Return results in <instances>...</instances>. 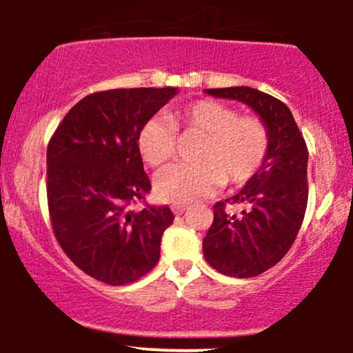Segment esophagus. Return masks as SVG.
<instances>
[{
	"instance_id": "1",
	"label": "esophagus",
	"mask_w": 353,
	"mask_h": 353,
	"mask_svg": "<svg viewBox=\"0 0 353 353\" xmlns=\"http://www.w3.org/2000/svg\"><path fill=\"white\" fill-rule=\"evenodd\" d=\"M186 210H188L186 205H174V206H172L174 215H183V213L186 212Z\"/></svg>"
}]
</instances>
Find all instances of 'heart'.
Listing matches in <instances>:
<instances>
[{
    "label": "heart",
    "mask_w": 353,
    "mask_h": 353,
    "mask_svg": "<svg viewBox=\"0 0 353 353\" xmlns=\"http://www.w3.org/2000/svg\"><path fill=\"white\" fill-rule=\"evenodd\" d=\"M176 131L201 134L194 159L198 163L174 165L159 176L157 198L172 205H190L212 196L225 184L241 186L251 181L270 150L266 124L254 116L212 101L190 102L170 110L167 119L154 116L141 124L138 152L148 165L162 169L176 154Z\"/></svg>",
    "instance_id": "1"
}]
</instances>
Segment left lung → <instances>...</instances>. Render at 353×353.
Returning a JSON list of instances; mask_svg holds the SVG:
<instances>
[{
    "label": "left lung",
    "instance_id": "8db88e82",
    "mask_svg": "<svg viewBox=\"0 0 353 353\" xmlns=\"http://www.w3.org/2000/svg\"><path fill=\"white\" fill-rule=\"evenodd\" d=\"M205 94L249 105L266 124L270 150L243 190L213 206V223L203 239L210 266L227 276L249 279L275 266L294 244L307 206V147L290 109L251 87L206 88ZM245 206L241 216L225 203Z\"/></svg>",
    "mask_w": 353,
    "mask_h": 353
}]
</instances>
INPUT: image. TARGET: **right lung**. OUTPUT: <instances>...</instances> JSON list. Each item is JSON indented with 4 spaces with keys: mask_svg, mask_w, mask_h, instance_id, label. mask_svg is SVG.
<instances>
[{
    "mask_svg": "<svg viewBox=\"0 0 353 353\" xmlns=\"http://www.w3.org/2000/svg\"><path fill=\"white\" fill-rule=\"evenodd\" d=\"M177 88H116L81 99L48 147V205L68 258L92 279L124 285L147 275L174 222L169 206L134 212L150 181L137 137Z\"/></svg>",
    "mask_w": 353,
    "mask_h": 353,
    "instance_id": "1",
    "label": "right lung"
}]
</instances>
